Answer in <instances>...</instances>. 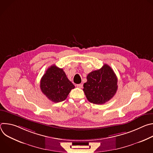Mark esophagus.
<instances>
[{"label":"esophagus","instance_id":"obj_1","mask_svg":"<svg viewBox=\"0 0 153 153\" xmlns=\"http://www.w3.org/2000/svg\"><path fill=\"white\" fill-rule=\"evenodd\" d=\"M77 86L78 87V88H82V87H83V85H82V84H81V83H80V84H77Z\"/></svg>","mask_w":153,"mask_h":153}]
</instances>
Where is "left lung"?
<instances>
[{"mask_svg": "<svg viewBox=\"0 0 153 153\" xmlns=\"http://www.w3.org/2000/svg\"><path fill=\"white\" fill-rule=\"evenodd\" d=\"M86 79L83 91L91 103L103 104L112 99L117 91V76L107 64L100 69L90 73Z\"/></svg>", "mask_w": 153, "mask_h": 153, "instance_id": "obj_1", "label": "left lung"}]
</instances>
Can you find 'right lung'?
Here are the masks:
<instances>
[{
  "instance_id": "1",
  "label": "right lung",
  "mask_w": 153,
  "mask_h": 153,
  "mask_svg": "<svg viewBox=\"0 0 153 153\" xmlns=\"http://www.w3.org/2000/svg\"><path fill=\"white\" fill-rule=\"evenodd\" d=\"M40 86L42 92L55 103L65 100L71 90L75 88L63 69L55 65L49 67L43 74Z\"/></svg>"
}]
</instances>
